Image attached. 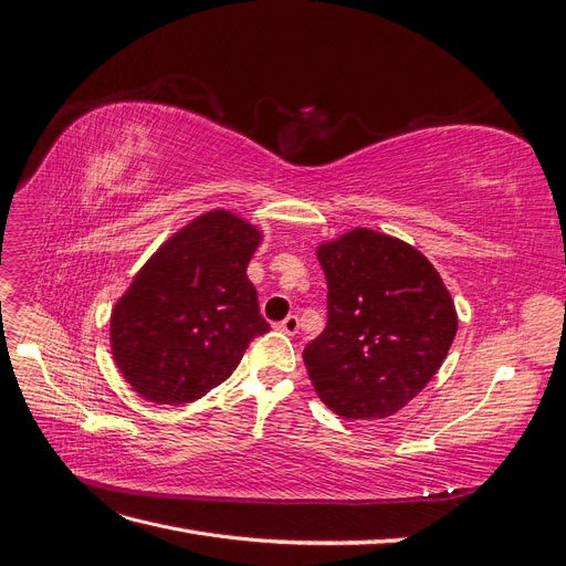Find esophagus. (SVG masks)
<instances>
[{
  "instance_id": "obj_1",
  "label": "esophagus",
  "mask_w": 566,
  "mask_h": 566,
  "mask_svg": "<svg viewBox=\"0 0 566 566\" xmlns=\"http://www.w3.org/2000/svg\"><path fill=\"white\" fill-rule=\"evenodd\" d=\"M276 328H279L281 333H285V335H295L297 328H300V318H297L295 314H290V316H285L281 323H276Z\"/></svg>"
}]
</instances>
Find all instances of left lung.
Instances as JSON below:
<instances>
[{"instance_id":"left-lung-1","label":"left lung","mask_w":566,"mask_h":566,"mask_svg":"<svg viewBox=\"0 0 566 566\" xmlns=\"http://www.w3.org/2000/svg\"><path fill=\"white\" fill-rule=\"evenodd\" d=\"M328 323L304 347L318 399L347 420L387 418L434 378L458 331L451 293L399 238L352 229L316 250Z\"/></svg>"}]
</instances>
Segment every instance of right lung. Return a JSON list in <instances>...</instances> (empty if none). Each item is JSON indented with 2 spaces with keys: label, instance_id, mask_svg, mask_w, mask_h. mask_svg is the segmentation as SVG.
I'll return each mask as SVG.
<instances>
[{
  "label": "right lung",
  "instance_id": "obj_1",
  "mask_svg": "<svg viewBox=\"0 0 566 566\" xmlns=\"http://www.w3.org/2000/svg\"><path fill=\"white\" fill-rule=\"evenodd\" d=\"M262 231L212 210L150 254L111 314V352L129 387L179 406L224 382L256 335L269 331L248 264Z\"/></svg>",
  "mask_w": 566,
  "mask_h": 566
}]
</instances>
